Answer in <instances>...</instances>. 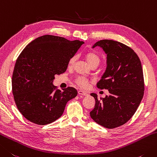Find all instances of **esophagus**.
Instances as JSON below:
<instances>
[{
  "instance_id": "esophagus-1",
  "label": "esophagus",
  "mask_w": 157,
  "mask_h": 157,
  "mask_svg": "<svg viewBox=\"0 0 157 157\" xmlns=\"http://www.w3.org/2000/svg\"><path fill=\"white\" fill-rule=\"evenodd\" d=\"M78 94L80 95H84V96H86V95H88V93H86V92L82 90H79L78 91Z\"/></svg>"
}]
</instances>
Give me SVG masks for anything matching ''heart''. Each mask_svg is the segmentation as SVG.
I'll return each instance as SVG.
<instances>
[{
    "label": "heart",
    "mask_w": 157,
    "mask_h": 157,
    "mask_svg": "<svg viewBox=\"0 0 157 157\" xmlns=\"http://www.w3.org/2000/svg\"><path fill=\"white\" fill-rule=\"evenodd\" d=\"M84 58L86 62L89 64V65L91 67L94 66H98L101 62V57L99 54L97 52L94 51H88L84 54ZM76 60V56H73L70 58L68 65L70 67H72L75 63ZM89 82V79L84 78V77H79L76 79V84L82 88H86L87 87L88 84Z\"/></svg>",
    "instance_id": "heart-1"
}]
</instances>
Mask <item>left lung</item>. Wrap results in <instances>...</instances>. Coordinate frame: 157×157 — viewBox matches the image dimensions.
<instances>
[{
	"label": "left lung",
	"mask_w": 157,
	"mask_h": 157,
	"mask_svg": "<svg viewBox=\"0 0 157 157\" xmlns=\"http://www.w3.org/2000/svg\"><path fill=\"white\" fill-rule=\"evenodd\" d=\"M99 46L107 54V67L97 84L99 89L108 90L109 95L95 99L90 112L94 122L107 128L125 124L136 113L142 101L144 82L142 63L137 54L127 45L113 40L97 41L93 48Z\"/></svg>",
	"instance_id": "obj_1"
}]
</instances>
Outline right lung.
<instances>
[{
	"instance_id": "right-lung-1",
	"label": "right lung",
	"mask_w": 157,
	"mask_h": 157,
	"mask_svg": "<svg viewBox=\"0 0 157 157\" xmlns=\"http://www.w3.org/2000/svg\"><path fill=\"white\" fill-rule=\"evenodd\" d=\"M83 44L47 35L33 40L21 52L12 76V90L18 110L28 121L39 125L52 123L77 96L75 88L61 91L53 82L55 75L66 71L69 59Z\"/></svg>"
}]
</instances>
